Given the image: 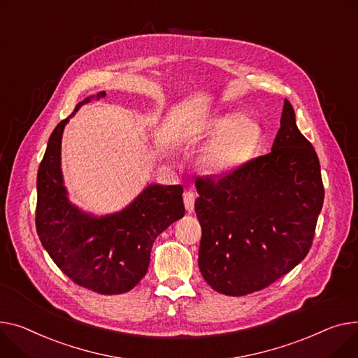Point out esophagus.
I'll return each instance as SVG.
<instances>
[{"label":"esophagus","instance_id":"obj_1","mask_svg":"<svg viewBox=\"0 0 358 358\" xmlns=\"http://www.w3.org/2000/svg\"><path fill=\"white\" fill-rule=\"evenodd\" d=\"M184 206H185V210L188 213H192L194 210V201H196V196L192 193V192H185L184 196Z\"/></svg>","mask_w":358,"mask_h":358}]
</instances>
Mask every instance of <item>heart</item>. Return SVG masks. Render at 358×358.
<instances>
[{
    "mask_svg": "<svg viewBox=\"0 0 358 358\" xmlns=\"http://www.w3.org/2000/svg\"><path fill=\"white\" fill-rule=\"evenodd\" d=\"M210 134L220 138L206 150L203 164L210 173L220 174L236 169L252 155L260 131L249 119L239 121V116L230 115L213 121Z\"/></svg>",
    "mask_w": 358,
    "mask_h": 358,
    "instance_id": "1",
    "label": "heart"
}]
</instances>
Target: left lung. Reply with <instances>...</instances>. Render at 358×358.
<instances>
[{
	"label": "left lung",
	"instance_id": "obj_1",
	"mask_svg": "<svg viewBox=\"0 0 358 358\" xmlns=\"http://www.w3.org/2000/svg\"><path fill=\"white\" fill-rule=\"evenodd\" d=\"M199 268L210 287L242 296L291 272L311 249L324 203L320 159L285 99L272 151L222 178H197Z\"/></svg>",
	"mask_w": 358,
	"mask_h": 358
}]
</instances>
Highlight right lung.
Wrapping results in <instances>:
<instances>
[{"mask_svg": "<svg viewBox=\"0 0 358 358\" xmlns=\"http://www.w3.org/2000/svg\"><path fill=\"white\" fill-rule=\"evenodd\" d=\"M79 102L52 132L37 173L36 229L59 269L102 295L131 291L145 276L151 249L166 227L184 216L182 187L150 184L124 210L94 216L69 200L62 174V136L69 119L93 98Z\"/></svg>", "mask_w": 358, "mask_h": 358, "instance_id": "add662e5", "label": "right lung"}]
</instances>
